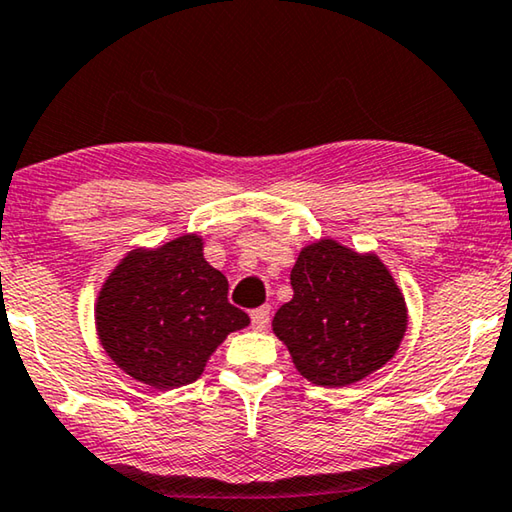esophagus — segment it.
I'll list each match as a JSON object with an SVG mask.
<instances>
[{"instance_id": "34e87169", "label": "esophagus", "mask_w": 512, "mask_h": 512, "mask_svg": "<svg viewBox=\"0 0 512 512\" xmlns=\"http://www.w3.org/2000/svg\"><path fill=\"white\" fill-rule=\"evenodd\" d=\"M267 325H270V306H261V309L251 311V327H254L256 332H263Z\"/></svg>"}]
</instances>
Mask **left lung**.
<instances>
[{
    "label": "left lung",
    "mask_w": 512,
    "mask_h": 512,
    "mask_svg": "<svg viewBox=\"0 0 512 512\" xmlns=\"http://www.w3.org/2000/svg\"><path fill=\"white\" fill-rule=\"evenodd\" d=\"M290 286L293 300L274 313L272 332L311 384L348 387L396 355L407 304L375 251L320 238L302 247Z\"/></svg>",
    "instance_id": "left-lung-1"
}]
</instances>
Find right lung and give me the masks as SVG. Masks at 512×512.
<instances>
[{"instance_id":"add662e5","label":"right lung","mask_w":512,"mask_h":512,"mask_svg":"<svg viewBox=\"0 0 512 512\" xmlns=\"http://www.w3.org/2000/svg\"><path fill=\"white\" fill-rule=\"evenodd\" d=\"M229 281L185 233L160 247H135L102 281L96 332L107 357L132 380L169 391L199 380L226 336L249 325L229 304Z\"/></svg>"}]
</instances>
